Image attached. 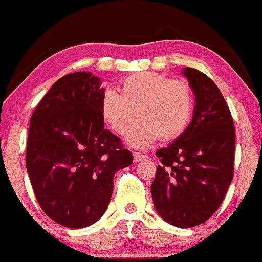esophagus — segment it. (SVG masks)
I'll use <instances>...</instances> for the list:
<instances>
[{
    "label": "esophagus",
    "instance_id": "esophagus-1",
    "mask_svg": "<svg viewBox=\"0 0 262 262\" xmlns=\"http://www.w3.org/2000/svg\"><path fill=\"white\" fill-rule=\"evenodd\" d=\"M146 158H147V155L144 154V152H137V151L134 152V159H135V162H140V160L146 159Z\"/></svg>",
    "mask_w": 262,
    "mask_h": 262
}]
</instances>
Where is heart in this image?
Here are the masks:
<instances>
[{"mask_svg":"<svg viewBox=\"0 0 262 262\" xmlns=\"http://www.w3.org/2000/svg\"><path fill=\"white\" fill-rule=\"evenodd\" d=\"M192 110L190 85L155 72L130 75L118 84L117 92L107 89L100 98L102 117L115 134H125L137 116L127 140L139 149L147 147L159 136L173 139L182 134Z\"/></svg>","mask_w":262,"mask_h":262,"instance_id":"heart-1","label":"heart"}]
</instances>
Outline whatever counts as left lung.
<instances>
[{"label": "left lung", "instance_id": "1", "mask_svg": "<svg viewBox=\"0 0 262 262\" xmlns=\"http://www.w3.org/2000/svg\"><path fill=\"white\" fill-rule=\"evenodd\" d=\"M182 74L196 97L192 121L172 144L157 151L162 164L151 196L165 222L192 228L210 218L227 195L234 169L235 132L215 82L191 67Z\"/></svg>", "mask_w": 262, "mask_h": 262}]
</instances>
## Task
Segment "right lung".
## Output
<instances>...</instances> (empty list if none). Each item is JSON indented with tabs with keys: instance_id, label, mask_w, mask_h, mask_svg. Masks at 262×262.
I'll return each instance as SVG.
<instances>
[{
	"instance_id": "right-lung-1",
	"label": "right lung",
	"mask_w": 262,
	"mask_h": 262,
	"mask_svg": "<svg viewBox=\"0 0 262 262\" xmlns=\"http://www.w3.org/2000/svg\"><path fill=\"white\" fill-rule=\"evenodd\" d=\"M103 92L92 72L69 74L52 85L30 118L27 169L33 191L44 213L67 228L102 218L115 173L134 159L104 128Z\"/></svg>"
}]
</instances>
